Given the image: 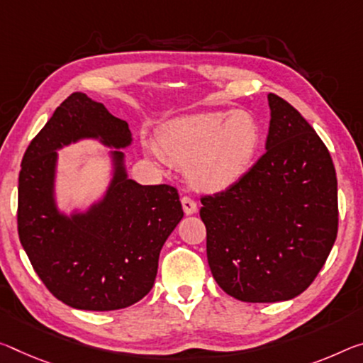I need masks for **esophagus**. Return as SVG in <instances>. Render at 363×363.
<instances>
[{
    "instance_id": "obj_1",
    "label": "esophagus",
    "mask_w": 363,
    "mask_h": 363,
    "mask_svg": "<svg viewBox=\"0 0 363 363\" xmlns=\"http://www.w3.org/2000/svg\"><path fill=\"white\" fill-rule=\"evenodd\" d=\"M181 203L186 215H194V213H197V203H195L191 197H182Z\"/></svg>"
}]
</instances>
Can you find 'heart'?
Wrapping results in <instances>:
<instances>
[{
  "mask_svg": "<svg viewBox=\"0 0 363 363\" xmlns=\"http://www.w3.org/2000/svg\"><path fill=\"white\" fill-rule=\"evenodd\" d=\"M260 145L262 128L250 113L206 111L168 121L148 155L186 168L197 191L223 192L249 172Z\"/></svg>",
  "mask_w": 363,
  "mask_h": 363,
  "instance_id": "heart-1",
  "label": "heart"
}]
</instances>
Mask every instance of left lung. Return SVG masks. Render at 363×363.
Wrapping results in <instances>:
<instances>
[{
	"mask_svg": "<svg viewBox=\"0 0 363 363\" xmlns=\"http://www.w3.org/2000/svg\"><path fill=\"white\" fill-rule=\"evenodd\" d=\"M267 152L233 187L202 197L206 257L218 286L242 302L302 294L337 235L331 155L302 114L268 94Z\"/></svg>",
	"mask_w": 363,
	"mask_h": 363,
	"instance_id": "1",
	"label": "left lung"
}]
</instances>
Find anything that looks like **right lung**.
Returning a JSON list of instances; mask_svg holds the SVG:
<instances>
[{
  "instance_id": "right-lung-1",
  "label": "right lung",
  "mask_w": 363,
  "mask_h": 363,
  "mask_svg": "<svg viewBox=\"0 0 363 363\" xmlns=\"http://www.w3.org/2000/svg\"><path fill=\"white\" fill-rule=\"evenodd\" d=\"M80 140L110 148V181L85 209L57 205V150ZM125 121L76 91L26 150L19 172V239L48 291L66 306L108 312L139 302L153 287L158 258L184 211L174 187L129 179Z\"/></svg>"
}]
</instances>
